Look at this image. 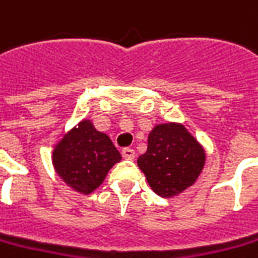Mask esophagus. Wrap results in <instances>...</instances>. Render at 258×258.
<instances>
[{"label":"esophagus","mask_w":258,"mask_h":258,"mask_svg":"<svg viewBox=\"0 0 258 258\" xmlns=\"http://www.w3.org/2000/svg\"><path fill=\"white\" fill-rule=\"evenodd\" d=\"M122 158L125 159H134L136 158V151L134 150H131V148H124L121 151Z\"/></svg>","instance_id":"1"}]
</instances>
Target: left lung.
Returning <instances> with one entry per match:
<instances>
[{
    "label": "left lung",
    "instance_id": "1",
    "mask_svg": "<svg viewBox=\"0 0 258 258\" xmlns=\"http://www.w3.org/2000/svg\"><path fill=\"white\" fill-rule=\"evenodd\" d=\"M205 150L180 124H158L148 136L147 152L137 164L151 189L171 198L192 186L205 165Z\"/></svg>",
    "mask_w": 258,
    "mask_h": 258
}]
</instances>
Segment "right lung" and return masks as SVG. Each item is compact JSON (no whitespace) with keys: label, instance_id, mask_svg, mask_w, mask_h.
<instances>
[{"label":"right lung","instance_id":"right-lung-1","mask_svg":"<svg viewBox=\"0 0 258 258\" xmlns=\"http://www.w3.org/2000/svg\"><path fill=\"white\" fill-rule=\"evenodd\" d=\"M52 161L70 188L89 195L101 185L111 166L121 161V155L104 133L83 120L56 144Z\"/></svg>","mask_w":258,"mask_h":258}]
</instances>
